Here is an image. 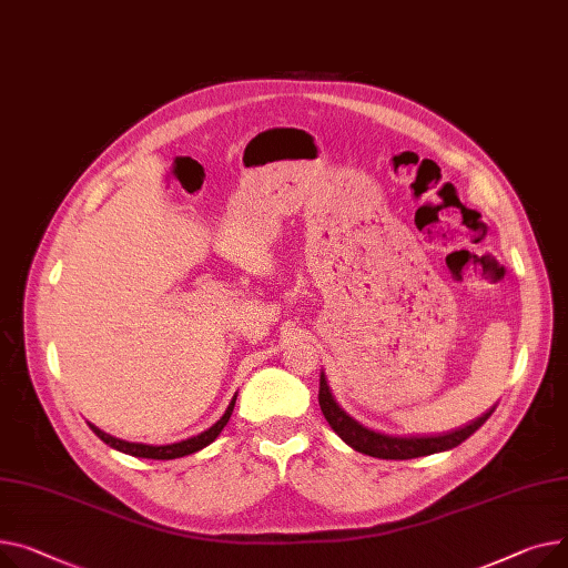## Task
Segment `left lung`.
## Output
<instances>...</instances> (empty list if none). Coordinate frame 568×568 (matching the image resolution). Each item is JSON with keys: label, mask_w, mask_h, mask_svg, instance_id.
<instances>
[{"label": "left lung", "mask_w": 568, "mask_h": 568, "mask_svg": "<svg viewBox=\"0 0 568 568\" xmlns=\"http://www.w3.org/2000/svg\"><path fill=\"white\" fill-rule=\"evenodd\" d=\"M318 406L327 419V424L335 428L337 436L351 445L355 452L369 454L376 458H392V460H406V458H417V456H428L436 452H445L452 447H458L463 440H468L473 433L490 417V413L477 417L475 422H470L468 426L449 430V433H440V436H387V433H378L362 426L359 422H355L351 415H346V410L339 408V404L335 402V396L329 392L327 378L321 372V387H318Z\"/></svg>", "instance_id": "left-lung-1"}]
</instances>
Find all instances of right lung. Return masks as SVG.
Wrapping results in <instances>:
<instances>
[{"mask_svg": "<svg viewBox=\"0 0 568 568\" xmlns=\"http://www.w3.org/2000/svg\"><path fill=\"white\" fill-rule=\"evenodd\" d=\"M233 406H236V396L231 398V404L226 408V413L204 433H199V436L194 438H187V440H181V443H174V445H160V447H153V445H142V443H125V440H119L114 436H110V433L100 430L98 426L89 424L91 430L95 433V436L103 440L105 445L123 452V454H130V456H140V458H155V460H170V458H181V456H187V454H194L199 449H204L206 445H211L217 436L220 430L226 426L231 413H233Z\"/></svg>", "mask_w": 568, "mask_h": 568, "instance_id": "1", "label": "right lung"}]
</instances>
